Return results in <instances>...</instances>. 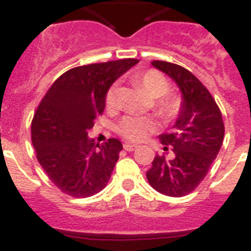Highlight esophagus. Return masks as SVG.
Segmentation results:
<instances>
[{"label":"esophagus","mask_w":251,"mask_h":251,"mask_svg":"<svg viewBox=\"0 0 251 251\" xmlns=\"http://www.w3.org/2000/svg\"><path fill=\"white\" fill-rule=\"evenodd\" d=\"M137 147L138 146H135V145H130V143H125V145H124V149L126 150V151H134V150H137Z\"/></svg>","instance_id":"obj_1"}]
</instances>
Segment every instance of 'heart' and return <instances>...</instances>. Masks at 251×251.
Instances as JSON below:
<instances>
[{"mask_svg": "<svg viewBox=\"0 0 251 251\" xmlns=\"http://www.w3.org/2000/svg\"><path fill=\"white\" fill-rule=\"evenodd\" d=\"M133 82L142 87L153 98V110L161 120L168 121L176 117L181 108V99L175 94H169V82L156 70H147L133 76ZM118 88L110 86L105 94V106L108 110L116 108ZM157 130V124L151 117L126 116L117 125V133L129 142H142Z\"/></svg>", "mask_w": 251, "mask_h": 251, "instance_id": "1", "label": "heart"}]
</instances>
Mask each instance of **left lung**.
<instances>
[{"label":"left lung","mask_w":251,"mask_h":251,"mask_svg":"<svg viewBox=\"0 0 251 251\" xmlns=\"http://www.w3.org/2000/svg\"><path fill=\"white\" fill-rule=\"evenodd\" d=\"M152 66L177 83L182 105L173 131L159 137L169 152L155 156L147 179L161 194L183 197L197 189L218 156L224 122L210 91L189 70L167 61H152Z\"/></svg>","instance_id":"8db88e82"}]
</instances>
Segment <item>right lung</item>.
Instances as JSON below:
<instances>
[{"mask_svg": "<svg viewBox=\"0 0 251 251\" xmlns=\"http://www.w3.org/2000/svg\"><path fill=\"white\" fill-rule=\"evenodd\" d=\"M137 62L125 58L70 69L37 106L31 124L32 145L37 161L62 193L87 198L106 186L122 143L110 138L95 146L88 130L104 112L108 88Z\"/></svg>", "mask_w": 251, "mask_h": 251, "instance_id": "obj_1", "label": "right lung"}]
</instances>
